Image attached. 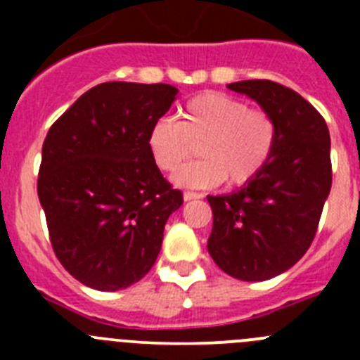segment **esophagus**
I'll return each mask as SVG.
<instances>
[{"mask_svg": "<svg viewBox=\"0 0 360 360\" xmlns=\"http://www.w3.org/2000/svg\"><path fill=\"white\" fill-rule=\"evenodd\" d=\"M200 198H202L200 193H191V191L184 193V200H186V202H191V200H200Z\"/></svg>", "mask_w": 360, "mask_h": 360, "instance_id": "1", "label": "esophagus"}]
</instances>
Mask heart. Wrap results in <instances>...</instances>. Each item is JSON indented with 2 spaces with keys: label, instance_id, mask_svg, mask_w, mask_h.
I'll return each mask as SVG.
<instances>
[{
  "label": "heart",
  "instance_id": "heart-1",
  "mask_svg": "<svg viewBox=\"0 0 360 360\" xmlns=\"http://www.w3.org/2000/svg\"><path fill=\"white\" fill-rule=\"evenodd\" d=\"M200 144V160L174 173L180 187L207 189L227 180L249 182L269 162L276 144V122L263 110H252L241 98L205 91L189 98L180 120L162 117L153 124L148 146L162 171L178 169Z\"/></svg>",
  "mask_w": 360,
  "mask_h": 360
}]
</instances>
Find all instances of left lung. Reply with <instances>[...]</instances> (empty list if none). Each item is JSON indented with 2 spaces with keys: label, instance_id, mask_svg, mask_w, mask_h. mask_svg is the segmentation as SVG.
<instances>
[{
  "label": "left lung",
  "instance_id": "1",
  "mask_svg": "<svg viewBox=\"0 0 360 360\" xmlns=\"http://www.w3.org/2000/svg\"><path fill=\"white\" fill-rule=\"evenodd\" d=\"M256 101L276 122V144L263 169L238 191L207 196V250L225 274L266 281L287 272L316 236L332 187L330 133L297 91L254 79L227 84Z\"/></svg>",
  "mask_w": 360,
  "mask_h": 360
}]
</instances>
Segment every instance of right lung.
Wrapping results in <instances>:
<instances>
[{
    "mask_svg": "<svg viewBox=\"0 0 360 360\" xmlns=\"http://www.w3.org/2000/svg\"><path fill=\"white\" fill-rule=\"evenodd\" d=\"M176 95L162 82H103L44 139L37 196L53 252L86 287L122 290L157 262L167 218L184 196L162 176L148 135Z\"/></svg>",
    "mask_w": 360,
    "mask_h": 360,
    "instance_id": "obj_1",
    "label": "right lung"
}]
</instances>
